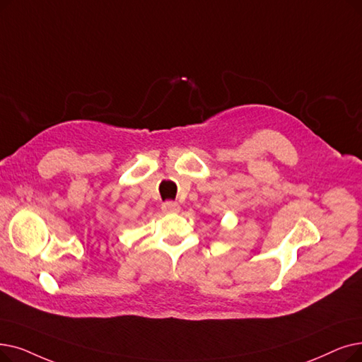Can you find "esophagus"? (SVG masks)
Instances as JSON below:
<instances>
[{"instance_id":"obj_1","label":"esophagus","mask_w":362,"mask_h":362,"mask_svg":"<svg viewBox=\"0 0 362 362\" xmlns=\"http://www.w3.org/2000/svg\"><path fill=\"white\" fill-rule=\"evenodd\" d=\"M161 209H163V211L167 213V214H170V213H179V211H180V206H179V204H177V202H171V201L164 202Z\"/></svg>"}]
</instances>
